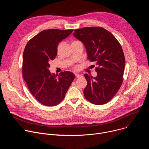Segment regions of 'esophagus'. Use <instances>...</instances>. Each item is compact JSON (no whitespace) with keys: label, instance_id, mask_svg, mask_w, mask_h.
I'll return each instance as SVG.
<instances>
[{"label":"esophagus","instance_id":"obj_1","mask_svg":"<svg viewBox=\"0 0 149 149\" xmlns=\"http://www.w3.org/2000/svg\"><path fill=\"white\" fill-rule=\"evenodd\" d=\"M75 76H76L77 78H79V77H81V75H80V74H77V73H75Z\"/></svg>","mask_w":149,"mask_h":149}]
</instances>
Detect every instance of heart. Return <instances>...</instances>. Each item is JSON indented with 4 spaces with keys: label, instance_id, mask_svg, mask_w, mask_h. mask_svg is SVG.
<instances>
[{
    "label": "heart",
    "instance_id": "b5f03b06",
    "mask_svg": "<svg viewBox=\"0 0 149 149\" xmlns=\"http://www.w3.org/2000/svg\"><path fill=\"white\" fill-rule=\"evenodd\" d=\"M77 41H78V40H74V41L72 42H77Z\"/></svg>",
    "mask_w": 149,
    "mask_h": 149
}]
</instances>
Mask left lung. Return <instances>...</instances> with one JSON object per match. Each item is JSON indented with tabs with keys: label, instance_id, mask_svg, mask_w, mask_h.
I'll return each instance as SVG.
<instances>
[{
	"label": "left lung",
	"instance_id": "left-lung-1",
	"mask_svg": "<svg viewBox=\"0 0 149 149\" xmlns=\"http://www.w3.org/2000/svg\"><path fill=\"white\" fill-rule=\"evenodd\" d=\"M73 36L82 42L87 58L97 66V77L84 75L87 81L84 97L95 105L108 102L123 81L125 58L121 45L111 33L101 27L75 29Z\"/></svg>",
	"mask_w": 149,
	"mask_h": 149
}]
</instances>
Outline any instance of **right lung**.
<instances>
[{"label":"right lung","mask_w":149,"mask_h":149,"mask_svg":"<svg viewBox=\"0 0 149 149\" xmlns=\"http://www.w3.org/2000/svg\"><path fill=\"white\" fill-rule=\"evenodd\" d=\"M73 29H51L42 31L27 43L23 54L22 74L32 95L48 107L58 105L64 98L75 75L65 71L59 75L51 74L49 63L57 55L60 42Z\"/></svg>","instance_id":"add662e5"}]
</instances>
